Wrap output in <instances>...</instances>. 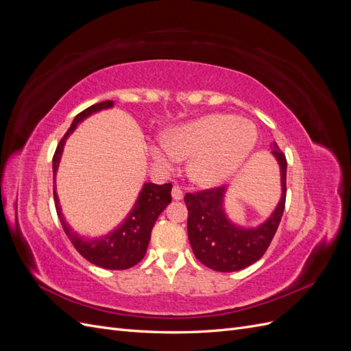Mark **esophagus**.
<instances>
[{
    "mask_svg": "<svg viewBox=\"0 0 351 351\" xmlns=\"http://www.w3.org/2000/svg\"><path fill=\"white\" fill-rule=\"evenodd\" d=\"M171 196H173V199H174V200H182V199H183V192H182V189L177 187V186H174V187H173V190H171Z\"/></svg>",
    "mask_w": 351,
    "mask_h": 351,
    "instance_id": "esophagus-1",
    "label": "esophagus"
}]
</instances>
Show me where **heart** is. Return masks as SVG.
Wrapping results in <instances>:
<instances>
[{
	"label": "heart",
	"mask_w": 351,
	"mask_h": 351,
	"mask_svg": "<svg viewBox=\"0 0 351 351\" xmlns=\"http://www.w3.org/2000/svg\"><path fill=\"white\" fill-rule=\"evenodd\" d=\"M258 141L253 123L232 114H210L167 133L165 143L151 145L156 165L173 168L192 158L189 177L202 187H214L237 173Z\"/></svg>",
	"instance_id": "obj_1"
}]
</instances>
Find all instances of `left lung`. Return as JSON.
I'll return each mask as SVG.
<instances>
[{
	"mask_svg": "<svg viewBox=\"0 0 351 351\" xmlns=\"http://www.w3.org/2000/svg\"><path fill=\"white\" fill-rule=\"evenodd\" d=\"M272 155L281 173V197L272 214L256 227L234 224L224 208L227 187L209 189L184 196L189 209L187 234L195 256L205 267L218 272H234L247 268L267 252L285 206L287 159L277 143H272Z\"/></svg>",
	"mask_w": 351,
	"mask_h": 351,
	"instance_id": "8db88e82",
	"label": "left lung"
}]
</instances>
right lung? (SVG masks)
Listing matches in <instances>:
<instances>
[{
    "instance_id": "right-lung-1",
    "label": "right lung",
    "mask_w": 351,
    "mask_h": 351,
    "mask_svg": "<svg viewBox=\"0 0 351 351\" xmlns=\"http://www.w3.org/2000/svg\"><path fill=\"white\" fill-rule=\"evenodd\" d=\"M114 107V101H104L99 104H95L92 107L86 108L74 117V120L70 125V129L64 134V137L60 141L54 158H52V171H54V178L58 171V165L61 161L62 149H64L66 141L69 136L76 130L77 124L83 120H86L95 112H99L102 110H108ZM171 184H154V183H145L139 197H137L134 206L129 212V215L117 226L108 234L97 239H86L80 236L79 232L74 231L64 219V215L61 212L60 200L57 190L54 189V200H56V209L62 226V230L67 234L69 240L82 256L89 261L90 263L97 265V267L105 269H129L139 263L146 254L147 244L151 240V231L155 226L158 217L161 212L168 206L171 202Z\"/></svg>"
}]
</instances>
